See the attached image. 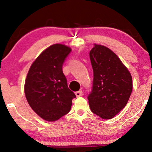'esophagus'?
Masks as SVG:
<instances>
[{
    "label": "esophagus",
    "mask_w": 152,
    "mask_h": 152,
    "mask_svg": "<svg viewBox=\"0 0 152 152\" xmlns=\"http://www.w3.org/2000/svg\"><path fill=\"white\" fill-rule=\"evenodd\" d=\"M75 94H76V97H80V96H83V91H82V90H79L78 91H76V92L75 93Z\"/></svg>",
    "instance_id": "34e87169"
}]
</instances>
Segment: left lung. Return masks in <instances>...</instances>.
Returning <instances> with one entry per match:
<instances>
[{
  "label": "left lung",
  "instance_id": "8db88e82",
  "mask_svg": "<svg viewBox=\"0 0 152 152\" xmlns=\"http://www.w3.org/2000/svg\"><path fill=\"white\" fill-rule=\"evenodd\" d=\"M94 79L88 95L91 110L104 119H111L125 107L132 91L131 74L109 48L95 44L89 53Z\"/></svg>",
  "mask_w": 152,
  "mask_h": 152
}]
</instances>
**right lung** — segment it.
I'll return each mask as SVG.
<instances>
[{
  "instance_id": "obj_1",
  "label": "right lung",
  "mask_w": 152,
  "mask_h": 152,
  "mask_svg": "<svg viewBox=\"0 0 152 152\" xmlns=\"http://www.w3.org/2000/svg\"><path fill=\"white\" fill-rule=\"evenodd\" d=\"M71 50L65 45H52L41 53L27 74L24 85L27 101L46 121H56L67 114L76 97L68 88L62 69Z\"/></svg>"
}]
</instances>
